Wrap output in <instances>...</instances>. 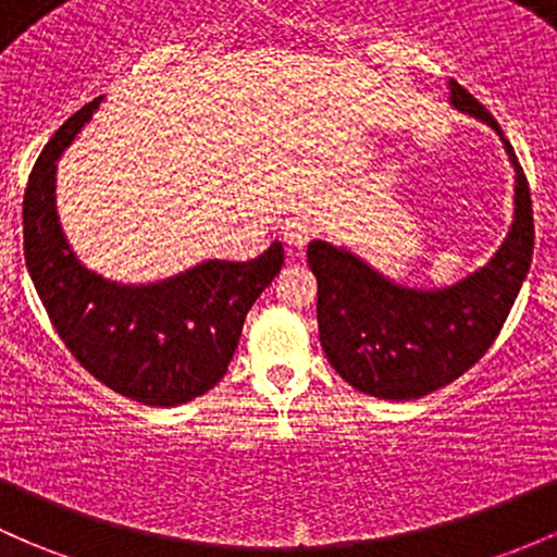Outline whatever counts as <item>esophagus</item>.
I'll list each match as a JSON object with an SVG mask.
<instances>
[{
    "instance_id": "esophagus-1",
    "label": "esophagus",
    "mask_w": 557,
    "mask_h": 557,
    "mask_svg": "<svg viewBox=\"0 0 557 557\" xmlns=\"http://www.w3.org/2000/svg\"><path fill=\"white\" fill-rule=\"evenodd\" d=\"M283 237H285V243L294 245V248H304V245L314 237L312 215H307V213L290 215L283 226Z\"/></svg>"
}]
</instances>
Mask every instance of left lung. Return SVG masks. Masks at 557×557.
<instances>
[{
	"mask_svg": "<svg viewBox=\"0 0 557 557\" xmlns=\"http://www.w3.org/2000/svg\"><path fill=\"white\" fill-rule=\"evenodd\" d=\"M450 103L502 136L488 109L459 82H450ZM505 149L518 181L512 230L494 259L459 285L403 288L325 239L309 243L320 344L333 371L355 389L384 400H417L470 371L496 342L534 256L529 181L510 140Z\"/></svg>",
	"mask_w": 557,
	"mask_h": 557,
	"instance_id": "left-lung-1",
	"label": "left lung"
}]
</instances>
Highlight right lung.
I'll list each match as a JSON object with an SVG mask.
<instances>
[{
    "mask_svg": "<svg viewBox=\"0 0 557 557\" xmlns=\"http://www.w3.org/2000/svg\"><path fill=\"white\" fill-rule=\"evenodd\" d=\"M98 98L69 116L28 175L23 256L47 318L72 357L144 406H181L224 379L248 309L283 267L272 243L250 261H205L157 285H116L74 259L55 215V160Z\"/></svg>",
    "mask_w": 557,
    "mask_h": 557,
    "instance_id": "right-lung-1",
    "label": "right lung"
}]
</instances>
